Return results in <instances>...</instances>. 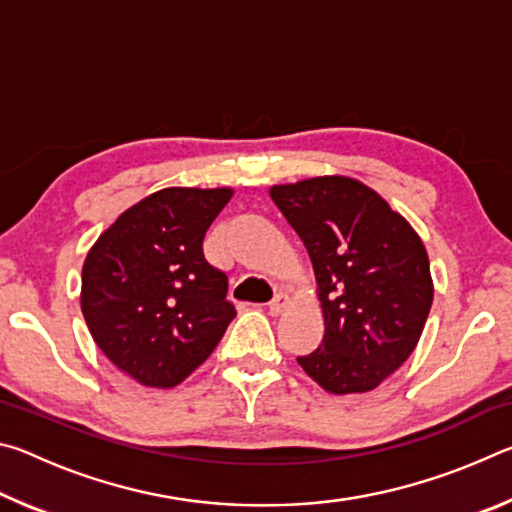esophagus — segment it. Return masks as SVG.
<instances>
[{"mask_svg":"<svg viewBox=\"0 0 512 512\" xmlns=\"http://www.w3.org/2000/svg\"><path fill=\"white\" fill-rule=\"evenodd\" d=\"M289 307V296H287V293H275V298L271 300V302H268V311H271V314H282V311L284 309H287Z\"/></svg>","mask_w":512,"mask_h":512,"instance_id":"1","label":"esophagus"}]
</instances>
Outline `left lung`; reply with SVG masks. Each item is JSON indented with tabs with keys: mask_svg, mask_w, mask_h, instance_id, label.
Returning <instances> with one entry per match:
<instances>
[{
	"mask_svg": "<svg viewBox=\"0 0 512 512\" xmlns=\"http://www.w3.org/2000/svg\"><path fill=\"white\" fill-rule=\"evenodd\" d=\"M314 266L325 336L298 357L334 395L368 393L411 357L433 302L418 232L375 189L348 176L271 187Z\"/></svg>",
	"mask_w": 512,
	"mask_h": 512,
	"instance_id": "8db88e82",
	"label": "left lung"
}]
</instances>
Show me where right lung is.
I'll return each instance as SVG.
<instances>
[{
  "label": "right lung",
  "mask_w": 512,
  "mask_h": 512,
  "mask_svg": "<svg viewBox=\"0 0 512 512\" xmlns=\"http://www.w3.org/2000/svg\"><path fill=\"white\" fill-rule=\"evenodd\" d=\"M230 187H167L119 216L83 262L94 343L137 384L171 388L210 357L230 320L228 277L203 255Z\"/></svg>",
  "instance_id": "obj_1"
}]
</instances>
